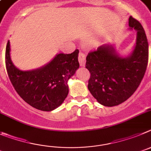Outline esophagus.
Returning a JSON list of instances; mask_svg holds the SVG:
<instances>
[{
  "label": "esophagus",
  "instance_id": "obj_1",
  "mask_svg": "<svg viewBox=\"0 0 151 151\" xmlns=\"http://www.w3.org/2000/svg\"><path fill=\"white\" fill-rule=\"evenodd\" d=\"M78 60L80 62V65L81 67H84L86 65V55L83 52H80L78 56Z\"/></svg>",
  "mask_w": 151,
  "mask_h": 151
}]
</instances>
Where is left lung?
Here are the masks:
<instances>
[{"label":"left lung","mask_w":151,"mask_h":151,"mask_svg":"<svg viewBox=\"0 0 151 151\" xmlns=\"http://www.w3.org/2000/svg\"><path fill=\"white\" fill-rule=\"evenodd\" d=\"M130 30L137 32L132 52L119 55L112 44L107 43L90 52L86 68L90 72L88 89L99 103L113 107L124 102L135 92L146 71L148 43L141 23L130 16Z\"/></svg>","instance_id":"obj_1"}]
</instances>
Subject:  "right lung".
Returning a JSON list of instances; mask_svg holds the SVG:
<instances>
[{
  "label": "right lung",
  "instance_id": "right-lung-1",
  "mask_svg": "<svg viewBox=\"0 0 151 151\" xmlns=\"http://www.w3.org/2000/svg\"><path fill=\"white\" fill-rule=\"evenodd\" d=\"M79 50L59 53L41 68L22 70L13 65L8 40L5 62L10 82L20 97L36 109L51 111L62 104L68 94V81L79 68Z\"/></svg>",
  "mask_w": 151,
  "mask_h": 151
}]
</instances>
